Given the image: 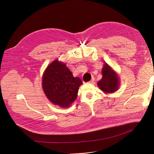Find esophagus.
<instances>
[{
	"instance_id": "obj_1",
	"label": "esophagus",
	"mask_w": 154,
	"mask_h": 154,
	"mask_svg": "<svg viewBox=\"0 0 154 154\" xmlns=\"http://www.w3.org/2000/svg\"><path fill=\"white\" fill-rule=\"evenodd\" d=\"M94 81H95V79H94V78H92V79H91L90 81H89V82H88V83H93L94 82Z\"/></svg>"
}]
</instances>
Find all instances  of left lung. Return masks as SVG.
<instances>
[{"instance_id": "left-lung-1", "label": "left lung", "mask_w": 154, "mask_h": 154, "mask_svg": "<svg viewBox=\"0 0 154 154\" xmlns=\"http://www.w3.org/2000/svg\"><path fill=\"white\" fill-rule=\"evenodd\" d=\"M102 78L97 85L100 90L106 93H113L119 87V79L117 74L105 64L102 68Z\"/></svg>"}]
</instances>
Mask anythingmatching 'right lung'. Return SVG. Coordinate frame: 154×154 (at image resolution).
Wrapping results in <instances>:
<instances>
[{
	"label": "right lung",
	"mask_w": 154,
	"mask_h": 154,
	"mask_svg": "<svg viewBox=\"0 0 154 154\" xmlns=\"http://www.w3.org/2000/svg\"><path fill=\"white\" fill-rule=\"evenodd\" d=\"M80 78L73 77L65 64L54 60L46 69L42 79L43 89L54 104L67 107L76 100Z\"/></svg>",
	"instance_id": "1"
}]
</instances>
